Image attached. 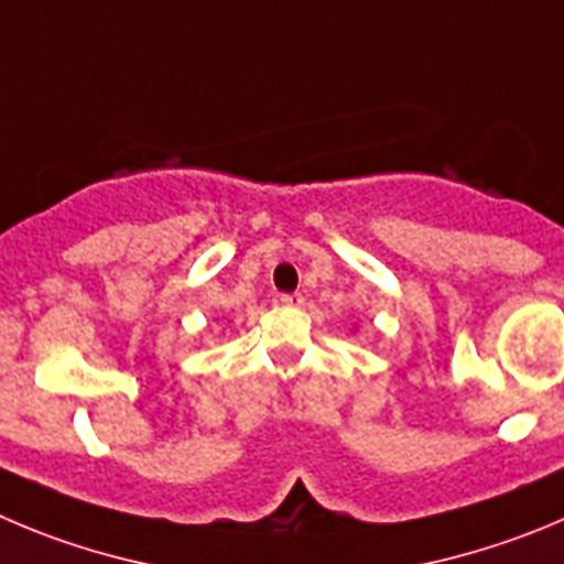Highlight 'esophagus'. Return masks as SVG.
I'll return each mask as SVG.
<instances>
[{
  "label": "esophagus",
  "mask_w": 564,
  "mask_h": 564,
  "mask_svg": "<svg viewBox=\"0 0 564 564\" xmlns=\"http://www.w3.org/2000/svg\"><path fill=\"white\" fill-rule=\"evenodd\" d=\"M283 306H303V294L292 292V294H281Z\"/></svg>",
  "instance_id": "esophagus-1"
}]
</instances>
